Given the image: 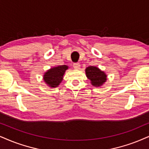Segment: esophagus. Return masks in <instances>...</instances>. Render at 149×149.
Returning <instances> with one entry per match:
<instances>
[{"instance_id": "34e87169", "label": "esophagus", "mask_w": 149, "mask_h": 149, "mask_svg": "<svg viewBox=\"0 0 149 149\" xmlns=\"http://www.w3.org/2000/svg\"><path fill=\"white\" fill-rule=\"evenodd\" d=\"M73 67H74L75 69H79L80 64L79 63H74V64H73Z\"/></svg>"}]
</instances>
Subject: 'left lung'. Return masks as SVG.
<instances>
[{
	"label": "left lung",
	"instance_id": "8db88e82",
	"mask_svg": "<svg viewBox=\"0 0 149 149\" xmlns=\"http://www.w3.org/2000/svg\"><path fill=\"white\" fill-rule=\"evenodd\" d=\"M86 74L88 79L91 80L92 85L95 87L102 86L107 79V75L105 72L96 66H89L86 68Z\"/></svg>",
	"mask_w": 149,
	"mask_h": 149
}]
</instances>
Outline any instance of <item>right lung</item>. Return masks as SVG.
Wrapping results in <instances>:
<instances>
[{"mask_svg":"<svg viewBox=\"0 0 149 149\" xmlns=\"http://www.w3.org/2000/svg\"><path fill=\"white\" fill-rule=\"evenodd\" d=\"M68 66L63 65L52 68L48 70L43 75V80L51 88H56L63 80V75Z\"/></svg>","mask_w":149,"mask_h":149,"instance_id":"obj_1","label":"right lung"}]
</instances>
